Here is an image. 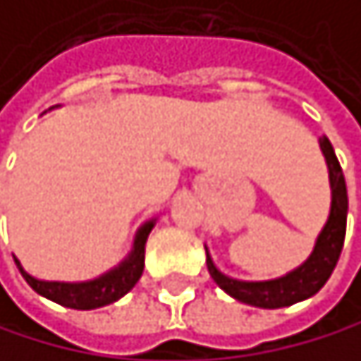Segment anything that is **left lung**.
Segmentation results:
<instances>
[{"mask_svg": "<svg viewBox=\"0 0 361 361\" xmlns=\"http://www.w3.org/2000/svg\"><path fill=\"white\" fill-rule=\"evenodd\" d=\"M317 145H320V152L329 169L331 209H329V218L322 231L317 233L311 256L305 262L280 278L238 280L220 271L212 258L209 249L204 247V251H207L209 276L214 278V282L220 289L227 295H231L233 300L245 302V305H251V307H260V309H282V307H291L295 302H302L315 295L331 278L335 264L340 260L342 247H344L348 196H346V183H344L342 167H340L338 157H335L331 141L326 136H320L317 138Z\"/></svg>", "mask_w": 361, "mask_h": 361, "instance_id": "1", "label": "left lung"}]
</instances>
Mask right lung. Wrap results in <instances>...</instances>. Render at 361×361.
<instances>
[{"label": "right lung", "mask_w": 361, "mask_h": 361, "mask_svg": "<svg viewBox=\"0 0 361 361\" xmlns=\"http://www.w3.org/2000/svg\"><path fill=\"white\" fill-rule=\"evenodd\" d=\"M154 225H157V218H152L138 227L128 256L123 258L116 267H112L110 271H105L92 280H81V282L39 280V278L30 276L17 258H15V262L19 267L23 280H26L39 295H44V298L56 302V305H61V307H68V309L92 311V309L108 307V305H112V302L121 300L128 291H132V286L138 282V278L143 276L145 243H147V235H149Z\"/></svg>", "instance_id": "right-lung-1"}]
</instances>
